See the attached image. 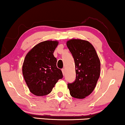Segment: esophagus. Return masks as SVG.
Listing matches in <instances>:
<instances>
[{"instance_id":"esophagus-1","label":"esophagus","mask_w":125,"mask_h":125,"mask_svg":"<svg viewBox=\"0 0 125 125\" xmlns=\"http://www.w3.org/2000/svg\"><path fill=\"white\" fill-rule=\"evenodd\" d=\"M62 73L63 75H64V74H65V69H64V68L62 69Z\"/></svg>"}]
</instances>
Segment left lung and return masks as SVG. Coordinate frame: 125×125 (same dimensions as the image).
<instances>
[{
  "instance_id": "left-lung-1",
  "label": "left lung",
  "mask_w": 125,
  "mask_h": 125,
  "mask_svg": "<svg viewBox=\"0 0 125 125\" xmlns=\"http://www.w3.org/2000/svg\"><path fill=\"white\" fill-rule=\"evenodd\" d=\"M67 46L75 65L76 79L68 84L70 95L83 99L93 92L100 74V61L93 45L85 40L71 39Z\"/></svg>"
}]
</instances>
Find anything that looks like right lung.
<instances>
[{
  "mask_svg": "<svg viewBox=\"0 0 125 125\" xmlns=\"http://www.w3.org/2000/svg\"><path fill=\"white\" fill-rule=\"evenodd\" d=\"M58 45L57 41L41 42L29 51L25 57L22 74L29 91L35 96H43L51 92L62 71L57 67L54 52Z\"/></svg>",
  "mask_w": 125,
  "mask_h": 125,
  "instance_id": "obj_1",
  "label": "right lung"
}]
</instances>
